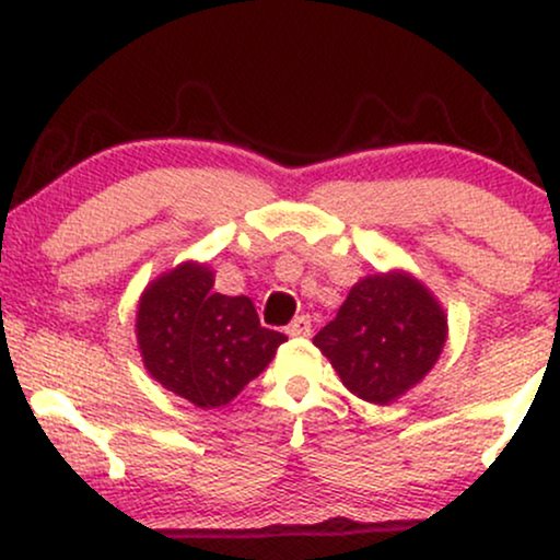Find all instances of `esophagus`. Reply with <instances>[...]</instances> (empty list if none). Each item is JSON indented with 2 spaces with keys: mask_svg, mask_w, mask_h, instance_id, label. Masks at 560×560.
I'll return each mask as SVG.
<instances>
[{
  "mask_svg": "<svg viewBox=\"0 0 560 560\" xmlns=\"http://www.w3.org/2000/svg\"><path fill=\"white\" fill-rule=\"evenodd\" d=\"M310 331H313V320H310V315H298V318L287 326L289 336H310Z\"/></svg>",
  "mask_w": 560,
  "mask_h": 560,
  "instance_id": "esophagus-1",
  "label": "esophagus"
}]
</instances>
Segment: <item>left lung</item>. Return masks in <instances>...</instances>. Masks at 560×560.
Segmentation results:
<instances>
[{
  "label": "left lung",
  "instance_id": "1",
  "mask_svg": "<svg viewBox=\"0 0 560 560\" xmlns=\"http://www.w3.org/2000/svg\"><path fill=\"white\" fill-rule=\"evenodd\" d=\"M443 307L415 276H365L313 345L360 399L390 404L433 370L446 345Z\"/></svg>",
  "mask_w": 560,
  "mask_h": 560
}]
</instances>
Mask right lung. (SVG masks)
Wrapping results in <instances>:
<instances>
[{"mask_svg": "<svg viewBox=\"0 0 560 560\" xmlns=\"http://www.w3.org/2000/svg\"><path fill=\"white\" fill-rule=\"evenodd\" d=\"M135 331L148 373L200 409L232 401L287 341L260 326L250 298L213 292V271L198 262L145 287Z\"/></svg>", "mask_w": 560, "mask_h": 560, "instance_id": "1", "label": "right lung"}]
</instances>
